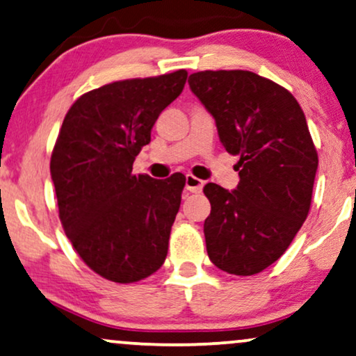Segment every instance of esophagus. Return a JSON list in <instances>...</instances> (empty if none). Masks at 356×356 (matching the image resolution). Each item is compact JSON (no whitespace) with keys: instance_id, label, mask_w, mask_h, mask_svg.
Listing matches in <instances>:
<instances>
[{"instance_id":"esophagus-1","label":"esophagus","mask_w":356,"mask_h":356,"mask_svg":"<svg viewBox=\"0 0 356 356\" xmlns=\"http://www.w3.org/2000/svg\"><path fill=\"white\" fill-rule=\"evenodd\" d=\"M186 188L192 193H199L204 188V181L202 179H197L195 175L187 174L186 175Z\"/></svg>"}]
</instances>
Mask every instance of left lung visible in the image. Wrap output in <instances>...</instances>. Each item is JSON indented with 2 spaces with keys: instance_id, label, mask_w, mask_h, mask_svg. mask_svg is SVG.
I'll list each match as a JSON object with an SVG mask.
<instances>
[{
  "instance_id": "left-lung-1",
  "label": "left lung",
  "mask_w": 356,
  "mask_h": 356,
  "mask_svg": "<svg viewBox=\"0 0 356 356\" xmlns=\"http://www.w3.org/2000/svg\"><path fill=\"white\" fill-rule=\"evenodd\" d=\"M188 87L215 118L225 149L240 156L235 191L209 182L204 223L215 266L251 276L289 248L307 218L318 157L298 100L248 70H205Z\"/></svg>"
}]
</instances>
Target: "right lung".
<instances>
[{
  "mask_svg": "<svg viewBox=\"0 0 356 356\" xmlns=\"http://www.w3.org/2000/svg\"><path fill=\"white\" fill-rule=\"evenodd\" d=\"M186 70L103 85L67 111L51 157L58 217L72 246L108 281L163 266L186 177L133 174L157 116L182 93Z\"/></svg>",
  "mask_w": 356,
  "mask_h": 356,
  "instance_id": "1",
  "label": "right lung"
}]
</instances>
